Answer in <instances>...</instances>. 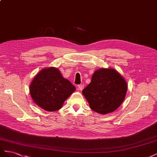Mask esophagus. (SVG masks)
Instances as JSON below:
<instances>
[{
    "mask_svg": "<svg viewBox=\"0 0 157 157\" xmlns=\"http://www.w3.org/2000/svg\"><path fill=\"white\" fill-rule=\"evenodd\" d=\"M84 88V85L83 84H79L78 86V89L79 90H82Z\"/></svg>",
    "mask_w": 157,
    "mask_h": 157,
    "instance_id": "esophagus-1",
    "label": "esophagus"
}]
</instances>
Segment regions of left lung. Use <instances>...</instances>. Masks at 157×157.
<instances>
[{"label":"left lung","mask_w":157,"mask_h":157,"mask_svg":"<svg viewBox=\"0 0 157 157\" xmlns=\"http://www.w3.org/2000/svg\"><path fill=\"white\" fill-rule=\"evenodd\" d=\"M127 88L125 80L117 71L100 69L95 71L82 94L94 111L103 115L113 112L121 105Z\"/></svg>","instance_id":"8db88e82"}]
</instances>
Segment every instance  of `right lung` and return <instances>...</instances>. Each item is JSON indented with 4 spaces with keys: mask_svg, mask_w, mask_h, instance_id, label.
I'll return each instance as SVG.
<instances>
[{
    "mask_svg": "<svg viewBox=\"0 0 157 157\" xmlns=\"http://www.w3.org/2000/svg\"><path fill=\"white\" fill-rule=\"evenodd\" d=\"M76 88L54 67L42 69L30 85V94L37 105L48 111L60 109Z\"/></svg>",
    "mask_w": 157,
    "mask_h": 157,
    "instance_id": "add662e5",
    "label": "right lung"
}]
</instances>
